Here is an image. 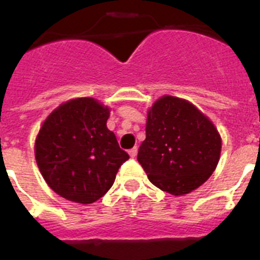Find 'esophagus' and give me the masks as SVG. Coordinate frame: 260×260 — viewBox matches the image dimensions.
<instances>
[{
    "mask_svg": "<svg viewBox=\"0 0 260 260\" xmlns=\"http://www.w3.org/2000/svg\"><path fill=\"white\" fill-rule=\"evenodd\" d=\"M137 153H138L137 147H133L132 150H128V155L132 156V157H135V156H137Z\"/></svg>",
    "mask_w": 260,
    "mask_h": 260,
    "instance_id": "1",
    "label": "esophagus"
}]
</instances>
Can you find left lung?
I'll use <instances>...</instances> for the list:
<instances>
[{"label": "left lung", "instance_id": "obj_1", "mask_svg": "<svg viewBox=\"0 0 260 260\" xmlns=\"http://www.w3.org/2000/svg\"><path fill=\"white\" fill-rule=\"evenodd\" d=\"M220 152L221 138L201 110L183 99L162 96L148 110L137 158L156 187L183 195L210 178Z\"/></svg>", "mask_w": 260, "mask_h": 260}]
</instances>
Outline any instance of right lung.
Returning a JSON list of instances; mask_svg holds the SVG:
<instances>
[{"label":"right lung","mask_w":260,"mask_h":260,"mask_svg":"<svg viewBox=\"0 0 260 260\" xmlns=\"http://www.w3.org/2000/svg\"><path fill=\"white\" fill-rule=\"evenodd\" d=\"M109 108L92 98L73 99L48 116L35 143L40 173L62 198L82 204L100 199L128 160L107 127Z\"/></svg>","instance_id":"1"}]
</instances>
